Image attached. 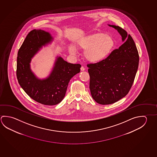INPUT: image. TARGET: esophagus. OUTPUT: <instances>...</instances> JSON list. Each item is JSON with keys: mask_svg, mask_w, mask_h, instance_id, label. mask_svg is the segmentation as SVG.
I'll return each instance as SVG.
<instances>
[{"mask_svg": "<svg viewBox=\"0 0 157 157\" xmlns=\"http://www.w3.org/2000/svg\"><path fill=\"white\" fill-rule=\"evenodd\" d=\"M80 70H81V71H85V68L84 67L82 66L80 68Z\"/></svg>", "mask_w": 157, "mask_h": 157, "instance_id": "1", "label": "esophagus"}]
</instances>
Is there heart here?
I'll use <instances>...</instances> for the list:
<instances>
[{"instance_id": "1", "label": "heart", "mask_w": 157, "mask_h": 157, "mask_svg": "<svg viewBox=\"0 0 157 157\" xmlns=\"http://www.w3.org/2000/svg\"><path fill=\"white\" fill-rule=\"evenodd\" d=\"M115 42L113 37L104 33H96L80 40L78 47L84 50L86 59L91 62H99L109 55L113 51ZM72 55L76 54V50L73 46L69 47Z\"/></svg>"}]
</instances>
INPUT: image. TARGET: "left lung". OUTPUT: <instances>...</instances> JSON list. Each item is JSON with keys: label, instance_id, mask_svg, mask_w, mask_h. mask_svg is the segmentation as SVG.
Listing matches in <instances>:
<instances>
[{"label": "left lung", "instance_id": "1", "mask_svg": "<svg viewBox=\"0 0 157 157\" xmlns=\"http://www.w3.org/2000/svg\"><path fill=\"white\" fill-rule=\"evenodd\" d=\"M109 26L117 30L124 44L104 60L87 64L91 96L101 105L115 103L128 93L139 64V55L132 37L118 26Z\"/></svg>", "mask_w": 157, "mask_h": 157}]
</instances>
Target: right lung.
I'll return each instance as SVG.
<instances>
[{"label":"right lung","mask_w":157,"mask_h":157,"mask_svg":"<svg viewBox=\"0 0 157 157\" xmlns=\"http://www.w3.org/2000/svg\"><path fill=\"white\" fill-rule=\"evenodd\" d=\"M53 37L49 33L34 29L28 33L17 53V76L21 87L31 98L42 104L55 105L66 95L70 80L80 71L81 65L72 64L57 57L48 77L40 79L30 68L33 56L50 43Z\"/></svg>","instance_id":"add662e5"}]
</instances>
